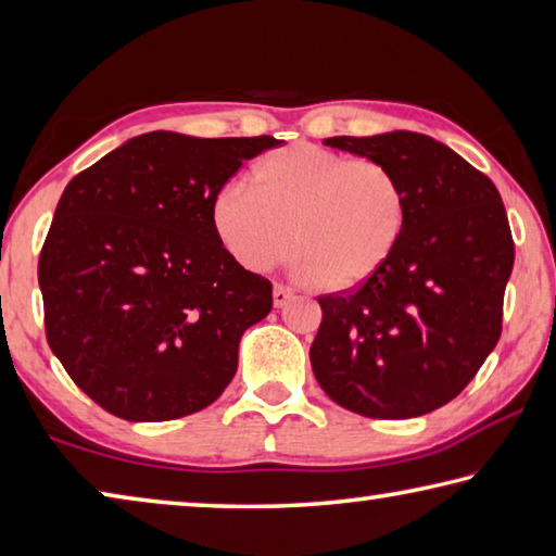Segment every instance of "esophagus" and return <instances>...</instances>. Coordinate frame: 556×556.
Here are the masks:
<instances>
[{"instance_id":"obj_1","label":"esophagus","mask_w":556,"mask_h":556,"mask_svg":"<svg viewBox=\"0 0 556 556\" xmlns=\"http://www.w3.org/2000/svg\"><path fill=\"white\" fill-rule=\"evenodd\" d=\"M293 290H290L288 286H283V283H276V288H273V305L276 307H283V305H288L290 300H293Z\"/></svg>"}]
</instances>
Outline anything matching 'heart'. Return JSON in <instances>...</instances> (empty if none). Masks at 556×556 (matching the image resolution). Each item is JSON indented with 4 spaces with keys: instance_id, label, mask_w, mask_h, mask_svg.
Returning <instances> with one entry per match:
<instances>
[{
    "instance_id": "heart-1",
    "label": "heart",
    "mask_w": 556,
    "mask_h": 556,
    "mask_svg": "<svg viewBox=\"0 0 556 556\" xmlns=\"http://www.w3.org/2000/svg\"><path fill=\"white\" fill-rule=\"evenodd\" d=\"M407 219L405 190L386 165L317 143H293L253 168V188L214 192L210 222L222 249L247 270H268L295 249L300 273L356 290L391 263Z\"/></svg>"
}]
</instances>
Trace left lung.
I'll return each mask as SVG.
<instances>
[{"instance_id":"8db88e82","label":"left lung","mask_w":556,"mask_h":556,"mask_svg":"<svg viewBox=\"0 0 556 556\" xmlns=\"http://www.w3.org/2000/svg\"><path fill=\"white\" fill-rule=\"evenodd\" d=\"M325 146L386 165L403 185L407 219L371 283L317 298L315 378L364 417L427 415L469 386L501 339L515 261L501 192L425 134L332 136Z\"/></svg>"}]
</instances>
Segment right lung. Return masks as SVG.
<instances>
[{"label": "right lung", "mask_w": 556, "mask_h": 556, "mask_svg": "<svg viewBox=\"0 0 556 556\" xmlns=\"http://www.w3.org/2000/svg\"><path fill=\"white\" fill-rule=\"evenodd\" d=\"M273 136L151 131L77 173L38 258L51 352L122 420L212 405L237 374L241 334L273 307L270 280L214 237V192Z\"/></svg>", "instance_id": "1"}]
</instances>
